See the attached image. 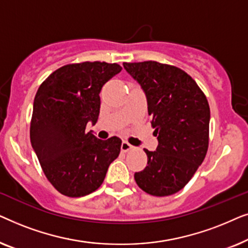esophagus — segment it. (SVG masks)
<instances>
[{
	"instance_id": "34e87169",
	"label": "esophagus",
	"mask_w": 248,
	"mask_h": 248,
	"mask_svg": "<svg viewBox=\"0 0 248 248\" xmlns=\"http://www.w3.org/2000/svg\"><path fill=\"white\" fill-rule=\"evenodd\" d=\"M131 149H133V145L128 143L127 141H123V142H122V144H121V150H122V151L126 152V151H128V150H131Z\"/></svg>"
}]
</instances>
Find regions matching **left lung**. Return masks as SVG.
<instances>
[{
	"label": "left lung",
	"mask_w": 248,
	"mask_h": 248,
	"mask_svg": "<svg viewBox=\"0 0 248 248\" xmlns=\"http://www.w3.org/2000/svg\"><path fill=\"white\" fill-rule=\"evenodd\" d=\"M147 97L155 151L145 149L148 165L135 172L139 187L155 196L177 193L204 160L209 145L210 107L187 73L155 61L123 63Z\"/></svg>",
	"instance_id": "1"
}]
</instances>
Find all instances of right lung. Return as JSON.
<instances>
[{
  "instance_id": "1",
  "label": "right lung",
  "mask_w": 248,
  "mask_h": 248,
  "mask_svg": "<svg viewBox=\"0 0 248 248\" xmlns=\"http://www.w3.org/2000/svg\"><path fill=\"white\" fill-rule=\"evenodd\" d=\"M122 71L116 63L83 62L60 67L40 84L33 100L30 141L46 177L63 195L80 198L103 184L122 140L97 139L101 88Z\"/></svg>"
}]
</instances>
